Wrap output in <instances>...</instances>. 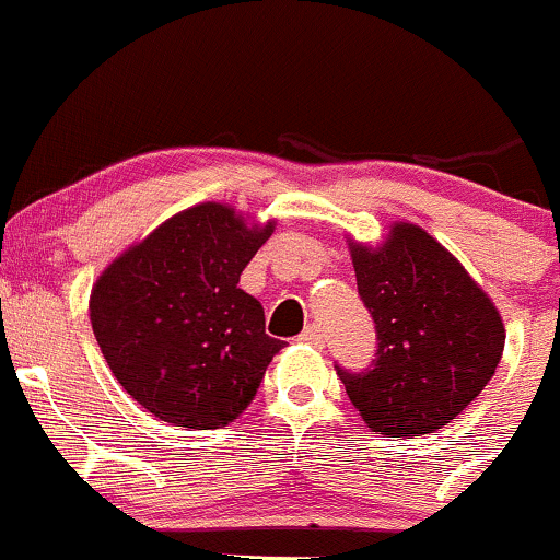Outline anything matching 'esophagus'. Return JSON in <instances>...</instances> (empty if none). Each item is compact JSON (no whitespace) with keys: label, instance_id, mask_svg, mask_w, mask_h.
<instances>
[{"label":"esophagus","instance_id":"esophagus-1","mask_svg":"<svg viewBox=\"0 0 560 560\" xmlns=\"http://www.w3.org/2000/svg\"><path fill=\"white\" fill-rule=\"evenodd\" d=\"M301 341L312 343V347H325V332L317 328V325H306L304 332H301Z\"/></svg>","mask_w":560,"mask_h":560}]
</instances>
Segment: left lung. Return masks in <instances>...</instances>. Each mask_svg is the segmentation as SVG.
Instances as JSON below:
<instances>
[{
	"mask_svg": "<svg viewBox=\"0 0 560 560\" xmlns=\"http://www.w3.org/2000/svg\"><path fill=\"white\" fill-rule=\"evenodd\" d=\"M378 332L362 373L338 368L351 405L386 436L444 429L483 392L505 349L492 299L423 228L397 222L378 248L349 243Z\"/></svg>",
	"mask_w": 560,
	"mask_h": 560,
	"instance_id": "8db88e82",
	"label": "left lung"
}]
</instances>
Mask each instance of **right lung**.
I'll return each mask as SVG.
<instances>
[{
  "instance_id": "right-lung-1",
  "label": "right lung",
  "mask_w": 560,
  "mask_h": 560,
  "mask_svg": "<svg viewBox=\"0 0 560 560\" xmlns=\"http://www.w3.org/2000/svg\"><path fill=\"white\" fill-rule=\"evenodd\" d=\"M275 232L224 203L174 213L92 288L94 338L116 381L155 418L222 429L256 397L282 341L241 272Z\"/></svg>"
}]
</instances>
